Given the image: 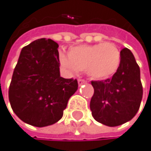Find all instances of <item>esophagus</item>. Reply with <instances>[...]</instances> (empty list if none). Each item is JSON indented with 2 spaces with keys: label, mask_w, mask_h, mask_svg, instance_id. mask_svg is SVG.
Here are the masks:
<instances>
[{
  "label": "esophagus",
  "mask_w": 151,
  "mask_h": 151,
  "mask_svg": "<svg viewBox=\"0 0 151 151\" xmlns=\"http://www.w3.org/2000/svg\"><path fill=\"white\" fill-rule=\"evenodd\" d=\"M77 82H78V85H79V86H81V85H83V84H86V83H87V81H86L85 79H78Z\"/></svg>",
  "instance_id": "34e87169"
}]
</instances>
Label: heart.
<instances>
[{
    "mask_svg": "<svg viewBox=\"0 0 151 151\" xmlns=\"http://www.w3.org/2000/svg\"><path fill=\"white\" fill-rule=\"evenodd\" d=\"M58 59L61 65L71 73L86 71L92 79H106L114 76L121 64L119 49L111 42L72 47L68 55L60 51Z\"/></svg>",
    "mask_w": 151,
    "mask_h": 151,
    "instance_id": "b5f03b06",
    "label": "heart"
}]
</instances>
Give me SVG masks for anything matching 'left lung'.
Instances as JSON below:
<instances>
[{
    "label": "left lung",
    "instance_id": "8db88e82",
    "mask_svg": "<svg viewBox=\"0 0 151 151\" xmlns=\"http://www.w3.org/2000/svg\"><path fill=\"white\" fill-rule=\"evenodd\" d=\"M121 56V64L111 78L91 81L94 88L90 101L92 116L108 126L130 121L137 114L143 96L140 69L134 55L124 48Z\"/></svg>",
    "mask_w": 151,
    "mask_h": 151
}]
</instances>
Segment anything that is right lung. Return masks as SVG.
Wrapping results in <instances>:
<instances>
[{
    "label": "right lung",
    "mask_w": 151,
    "mask_h": 151,
    "mask_svg": "<svg viewBox=\"0 0 151 151\" xmlns=\"http://www.w3.org/2000/svg\"><path fill=\"white\" fill-rule=\"evenodd\" d=\"M58 47L50 39L37 40L24 47L9 87L14 112L37 127L59 121L78 88L76 79L60 76Z\"/></svg>",
    "instance_id": "right-lung-1"
}]
</instances>
